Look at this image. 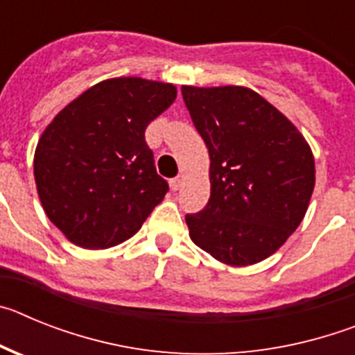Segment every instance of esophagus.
<instances>
[{"label":"esophagus","instance_id":"1","mask_svg":"<svg viewBox=\"0 0 355 355\" xmlns=\"http://www.w3.org/2000/svg\"><path fill=\"white\" fill-rule=\"evenodd\" d=\"M183 181H184V175H183V174L175 175L174 180L171 181V187H172V190H180V188H181V184H183Z\"/></svg>","mask_w":355,"mask_h":355}]
</instances>
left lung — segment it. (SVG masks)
<instances>
[{
  "mask_svg": "<svg viewBox=\"0 0 355 355\" xmlns=\"http://www.w3.org/2000/svg\"><path fill=\"white\" fill-rule=\"evenodd\" d=\"M209 153L211 193L187 215L197 247L231 266L259 263L299 227L315 188V158L300 131L247 87H181Z\"/></svg>",
  "mask_w": 355,
  "mask_h": 355,
  "instance_id": "8db88e82",
  "label": "left lung"
}]
</instances>
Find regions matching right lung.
<instances>
[{"label": "right lung", "instance_id": "right-lung-1", "mask_svg": "<svg viewBox=\"0 0 355 355\" xmlns=\"http://www.w3.org/2000/svg\"><path fill=\"white\" fill-rule=\"evenodd\" d=\"M174 85L112 78L69 103L39 139L37 192L49 220L83 249L133 236L168 192L146 128L175 99Z\"/></svg>", "mask_w": 355, "mask_h": 355}]
</instances>
